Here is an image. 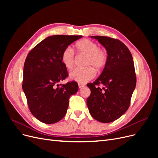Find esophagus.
I'll list each match as a JSON object with an SVG mask.
<instances>
[{
    "instance_id": "1",
    "label": "esophagus",
    "mask_w": 158,
    "mask_h": 158,
    "mask_svg": "<svg viewBox=\"0 0 158 158\" xmlns=\"http://www.w3.org/2000/svg\"><path fill=\"white\" fill-rule=\"evenodd\" d=\"M84 86H85V84H80V83L78 84V88H79L80 89L83 88Z\"/></svg>"
}]
</instances>
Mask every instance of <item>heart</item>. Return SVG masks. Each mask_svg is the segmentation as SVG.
I'll list each match as a JSON object with an SVG mask.
<instances>
[{
	"instance_id": "1",
	"label": "heart",
	"mask_w": 158,
	"mask_h": 158,
	"mask_svg": "<svg viewBox=\"0 0 158 158\" xmlns=\"http://www.w3.org/2000/svg\"><path fill=\"white\" fill-rule=\"evenodd\" d=\"M76 49L79 53L87 55L85 66L89 67L84 69H75L69 74V78L80 84H84L93 79L96 73L94 68L99 70L105 67L107 62V52L99 48V45L88 39L80 40L76 43ZM61 62L64 67L70 70L74 64V52L70 47L63 50L60 56Z\"/></svg>"
}]
</instances>
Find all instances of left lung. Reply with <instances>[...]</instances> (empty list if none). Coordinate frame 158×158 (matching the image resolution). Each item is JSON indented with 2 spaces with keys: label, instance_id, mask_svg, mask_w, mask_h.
Returning <instances> with one entry per match:
<instances>
[{
  "label": "left lung",
  "instance_id": "left-lung-1",
  "mask_svg": "<svg viewBox=\"0 0 158 158\" xmlns=\"http://www.w3.org/2000/svg\"><path fill=\"white\" fill-rule=\"evenodd\" d=\"M98 40L107 51V62L94 83L87 84L91 94L87 106L91 115L103 123L117 120L130 106L136 78L132 55L118 40L105 36H90ZM102 84L103 88L96 85Z\"/></svg>",
  "mask_w": 158,
  "mask_h": 158
}]
</instances>
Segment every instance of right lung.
Here are the masks:
<instances>
[{"label":"right lung","instance_id":"obj_1","mask_svg":"<svg viewBox=\"0 0 158 158\" xmlns=\"http://www.w3.org/2000/svg\"><path fill=\"white\" fill-rule=\"evenodd\" d=\"M82 35H51L27 55L23 66L22 89L31 113L40 121L53 124L67 111L69 98L78 90L75 82L59 85L68 76L60 56L63 50Z\"/></svg>","mask_w":158,"mask_h":158}]
</instances>
